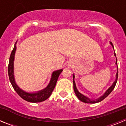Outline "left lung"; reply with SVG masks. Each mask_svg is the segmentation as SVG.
<instances>
[{
	"instance_id": "8db88e82",
	"label": "left lung",
	"mask_w": 126,
	"mask_h": 126,
	"mask_svg": "<svg viewBox=\"0 0 126 126\" xmlns=\"http://www.w3.org/2000/svg\"><path fill=\"white\" fill-rule=\"evenodd\" d=\"M111 43V45H112V47H113V44H112V43ZM114 55H115V56H116V55H115V53H114ZM115 64L117 65V61H116V63H115ZM117 68H118V67H117ZM74 75L73 74V85H74V86H73V87H74V92H75V94H76V96H78V98L79 99L81 102H84V103H98V102H101V101L103 100V99L105 98H106L107 96L108 95H109V94L112 92V90L114 89V88H115V84H116V83H117V81L118 71H117V74H116V79H115V81L113 82V84H112L110 87L108 89L107 91V92L104 93V94H103V96H102L101 97L99 98L96 99V100H92L86 97V96H84L83 94H82L81 93H80L78 91L76 87V84H75V82H74Z\"/></svg>"
}]
</instances>
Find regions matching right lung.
Masks as SVG:
<instances>
[{
  "label": "right lung",
  "instance_id": "right-lung-1",
  "mask_svg": "<svg viewBox=\"0 0 126 126\" xmlns=\"http://www.w3.org/2000/svg\"><path fill=\"white\" fill-rule=\"evenodd\" d=\"M16 50V46L15 44L14 48H13V51L11 53V55H10L9 62L8 65L9 78L10 82L13 86V88L22 98L24 99V100L27 101V102L36 103V102H41L45 101L50 96L53 89L55 88L58 78L60 74L62 72V69L58 70V71L53 72L52 75V78H51L50 82L46 88L36 93H26V92H24L23 90H21L17 86V84H16L15 81H14L13 69H14V59Z\"/></svg>",
  "mask_w": 126,
  "mask_h": 126
}]
</instances>
